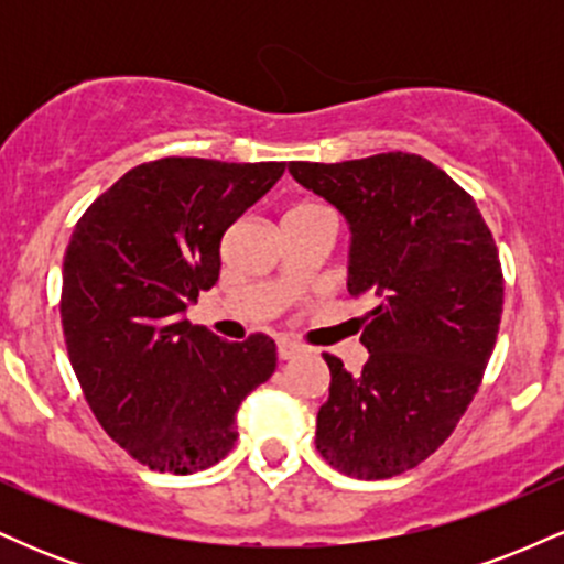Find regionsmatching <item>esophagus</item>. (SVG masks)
<instances>
[{"instance_id":"esophagus-1","label":"esophagus","mask_w":564,"mask_h":564,"mask_svg":"<svg viewBox=\"0 0 564 564\" xmlns=\"http://www.w3.org/2000/svg\"><path fill=\"white\" fill-rule=\"evenodd\" d=\"M300 352H302V345H296V341H291V339H278V358L281 360L296 358Z\"/></svg>"}]
</instances>
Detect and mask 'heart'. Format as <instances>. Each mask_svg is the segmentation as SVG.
Listing matches in <instances>:
<instances>
[{
    "instance_id": "heart-1",
    "label": "heart",
    "mask_w": 564,
    "mask_h": 564,
    "mask_svg": "<svg viewBox=\"0 0 564 564\" xmlns=\"http://www.w3.org/2000/svg\"><path fill=\"white\" fill-rule=\"evenodd\" d=\"M310 212H332V209L323 204H315V200H304V204H296L294 209H289L286 215H310Z\"/></svg>"
}]
</instances>
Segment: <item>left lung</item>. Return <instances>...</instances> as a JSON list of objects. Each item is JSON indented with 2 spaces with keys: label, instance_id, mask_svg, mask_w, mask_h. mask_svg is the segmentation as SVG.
<instances>
[{
  "label": "left lung",
  "instance_id": "8db88e82",
  "mask_svg": "<svg viewBox=\"0 0 564 564\" xmlns=\"http://www.w3.org/2000/svg\"><path fill=\"white\" fill-rule=\"evenodd\" d=\"M291 177L347 217L349 294H371L358 377L332 352L315 445L334 469L387 480L430 458L464 416L496 347L503 273L475 198L416 153L310 164Z\"/></svg>",
  "mask_w": 564,
  "mask_h": 564
}]
</instances>
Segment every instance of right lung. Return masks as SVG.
<instances>
[{
  "label": "right lung",
  "instance_id": "1",
  "mask_svg": "<svg viewBox=\"0 0 564 564\" xmlns=\"http://www.w3.org/2000/svg\"><path fill=\"white\" fill-rule=\"evenodd\" d=\"M283 161L170 156L134 166L76 223L63 260L68 360L108 437L156 471L193 475L236 445V411L275 371V341H225L183 318L219 278L225 230Z\"/></svg>",
  "mask_w": 564,
  "mask_h": 564
}]
</instances>
